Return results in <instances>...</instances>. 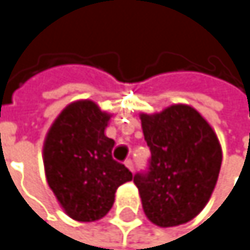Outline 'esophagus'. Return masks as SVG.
Returning <instances> with one entry per match:
<instances>
[{"instance_id":"1","label":"esophagus","mask_w":250,"mask_h":250,"mask_svg":"<svg viewBox=\"0 0 250 250\" xmlns=\"http://www.w3.org/2000/svg\"><path fill=\"white\" fill-rule=\"evenodd\" d=\"M125 165L128 168V169H130V171H131V172L134 171V165H133V161H131V159H127V161L125 162Z\"/></svg>"}]
</instances>
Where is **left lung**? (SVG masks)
<instances>
[{
	"instance_id": "left-lung-1",
	"label": "left lung",
	"mask_w": 250,
	"mask_h": 250,
	"mask_svg": "<svg viewBox=\"0 0 250 250\" xmlns=\"http://www.w3.org/2000/svg\"><path fill=\"white\" fill-rule=\"evenodd\" d=\"M150 147L147 172L134 175L146 217L159 227L192 220L208 203L222 167V146L207 120L191 105L174 104L140 114Z\"/></svg>"
}]
</instances>
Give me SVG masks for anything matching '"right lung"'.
Masks as SVG:
<instances>
[{"label":"right lung","instance_id":"add662e5","mask_svg":"<svg viewBox=\"0 0 250 250\" xmlns=\"http://www.w3.org/2000/svg\"><path fill=\"white\" fill-rule=\"evenodd\" d=\"M110 117L94 101L79 100L56 117L44 139L47 184L76 222L103 219L114 204L117 188L133 179L111 156L114 140L105 136Z\"/></svg>","mask_w":250,"mask_h":250}]
</instances>
